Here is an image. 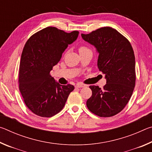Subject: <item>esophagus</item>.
<instances>
[{
    "label": "esophagus",
    "mask_w": 152,
    "mask_h": 152,
    "mask_svg": "<svg viewBox=\"0 0 152 152\" xmlns=\"http://www.w3.org/2000/svg\"><path fill=\"white\" fill-rule=\"evenodd\" d=\"M86 85H84L83 84H81V83H77L76 87V88H83V87L85 86Z\"/></svg>",
    "instance_id": "esophagus-1"
}]
</instances>
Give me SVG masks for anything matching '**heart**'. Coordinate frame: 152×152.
I'll return each mask as SVG.
<instances>
[{
  "label": "heart",
  "instance_id": "b5f03b06",
  "mask_svg": "<svg viewBox=\"0 0 152 152\" xmlns=\"http://www.w3.org/2000/svg\"><path fill=\"white\" fill-rule=\"evenodd\" d=\"M86 50H88V49H87L86 47H84V46H82V47L79 48V51H83Z\"/></svg>",
  "mask_w": 152,
  "mask_h": 152
}]
</instances>
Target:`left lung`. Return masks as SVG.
Listing matches in <instances>:
<instances>
[{"mask_svg":"<svg viewBox=\"0 0 152 152\" xmlns=\"http://www.w3.org/2000/svg\"><path fill=\"white\" fill-rule=\"evenodd\" d=\"M81 36L96 48L98 68L107 80L103 89L89 86L92 94L86 106L99 117L114 116L124 109L134 90L135 60L132 46L124 36L110 27Z\"/></svg>","mask_w":152,"mask_h":152,"instance_id":"left-lung-1","label":"left lung"}]
</instances>
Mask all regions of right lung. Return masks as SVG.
<instances>
[{
    "label": "right lung",
    "instance_id": "obj_1",
    "mask_svg": "<svg viewBox=\"0 0 152 152\" xmlns=\"http://www.w3.org/2000/svg\"><path fill=\"white\" fill-rule=\"evenodd\" d=\"M78 34L77 31L66 33L48 27L25 43L19 66V91L27 107L38 116L51 117L60 112L74 91L73 85H61L56 81L50 71Z\"/></svg>",
    "mask_w": 152,
    "mask_h": 152
}]
</instances>
